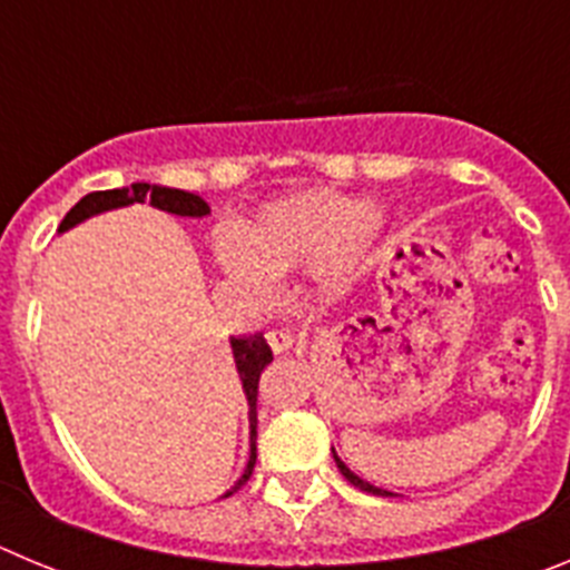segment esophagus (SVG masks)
Instances as JSON below:
<instances>
[{"label":"esophagus","mask_w":570,"mask_h":570,"mask_svg":"<svg viewBox=\"0 0 570 570\" xmlns=\"http://www.w3.org/2000/svg\"><path fill=\"white\" fill-rule=\"evenodd\" d=\"M265 340H268V345L274 354H285V351H291V347H294V334L285 328L268 331V334H265Z\"/></svg>","instance_id":"1"}]
</instances>
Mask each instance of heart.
<instances>
[{
  "label": "heart",
  "instance_id": "1",
  "mask_svg": "<svg viewBox=\"0 0 570 570\" xmlns=\"http://www.w3.org/2000/svg\"><path fill=\"white\" fill-rule=\"evenodd\" d=\"M385 216L374 203L340 190H296L262 205L242 230L216 236V256L242 288L265 294L271 279L314 271L328 291L360 274Z\"/></svg>",
  "mask_w": 570,
  "mask_h": 570
}]
</instances>
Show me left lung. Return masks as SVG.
Returning <instances> with one entry per match:
<instances>
[{"mask_svg": "<svg viewBox=\"0 0 570 570\" xmlns=\"http://www.w3.org/2000/svg\"><path fill=\"white\" fill-rule=\"evenodd\" d=\"M334 460H336V468H340V471H342V476H345V480L351 482V485L362 488V491H367V493H376V497H394V493H391V491H385V488H376V485H371V482H365V480H362V476H356V473L351 471V468H347L345 462H342L340 456H336V454H334Z\"/></svg>", "mask_w": 570, "mask_h": 570, "instance_id": "left-lung-1", "label": "left lung"}]
</instances>
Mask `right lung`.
<instances>
[{"instance_id": "add662e5", "label": "right lung", "mask_w": 570, "mask_h": 570, "mask_svg": "<svg viewBox=\"0 0 570 570\" xmlns=\"http://www.w3.org/2000/svg\"><path fill=\"white\" fill-rule=\"evenodd\" d=\"M134 203H150L154 208L159 210H168V214L176 216H205L210 214L208 203H205L203 196L188 194V190H179V188H163V185H148V183H134L130 188H114V190H94V194L82 196L73 208L65 214L62 225H59V234L73 225L85 223L90 216L105 214V210H114V208H125V205H134ZM230 351H234V362H236V371H239V380H242V391L248 396V420H250V456H248V465L242 471V476L236 480V485L230 488L225 497H230L234 491H239L245 482L250 480V473H254L256 465V391H259V374L265 371L274 354H271L268 342L265 336L254 334V336H230Z\"/></svg>"}]
</instances>
